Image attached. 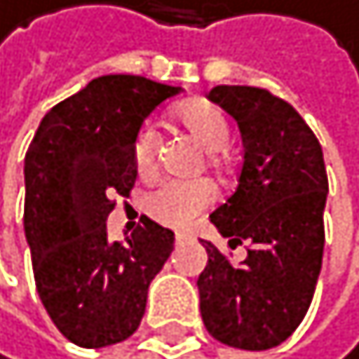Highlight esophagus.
<instances>
[{
  "mask_svg": "<svg viewBox=\"0 0 359 359\" xmlns=\"http://www.w3.org/2000/svg\"><path fill=\"white\" fill-rule=\"evenodd\" d=\"M187 240H190V235H185V233H176V244H185Z\"/></svg>",
  "mask_w": 359,
  "mask_h": 359,
  "instance_id": "34e87169",
  "label": "esophagus"
}]
</instances>
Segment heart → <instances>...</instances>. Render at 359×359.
I'll use <instances>...</instances> for the list:
<instances>
[{"label":"heart","instance_id":"heart-1","mask_svg":"<svg viewBox=\"0 0 359 359\" xmlns=\"http://www.w3.org/2000/svg\"><path fill=\"white\" fill-rule=\"evenodd\" d=\"M176 119L196 137L208 154V165L219 167V158L215 151L226 149L231 140V124L224 110L210 101L194 99L187 101L176 110ZM158 147H161V133L154 124H144L137 130L133 142V161L140 174H149L156 167ZM215 187L208 181H181L169 178L161 183L147 196V210L156 222L172 229H187L192 226L203 210L215 201Z\"/></svg>","mask_w":359,"mask_h":359}]
</instances>
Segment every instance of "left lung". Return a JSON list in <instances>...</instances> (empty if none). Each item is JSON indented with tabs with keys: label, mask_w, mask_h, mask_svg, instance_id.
Wrapping results in <instances>:
<instances>
[{
	"label": "left lung",
	"mask_w": 359,
	"mask_h": 359,
	"mask_svg": "<svg viewBox=\"0 0 359 359\" xmlns=\"http://www.w3.org/2000/svg\"><path fill=\"white\" fill-rule=\"evenodd\" d=\"M242 133L244 161L231 198L210 215L229 244H249L240 267L201 240L196 280L208 332L244 351L278 346L312 303L323 258L328 176L317 135L287 101L251 86L208 92Z\"/></svg>",
	"instance_id": "1"
}]
</instances>
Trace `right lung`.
<instances>
[{"label":"right lung","mask_w":359,"mask_h":359,"mask_svg":"<svg viewBox=\"0 0 359 359\" xmlns=\"http://www.w3.org/2000/svg\"><path fill=\"white\" fill-rule=\"evenodd\" d=\"M181 88L108 74L60 101L24 158V233L40 301L72 344L124 341L144 317L147 292L174 249V233L149 217L126 244L110 242L113 196H128L133 142L144 119Z\"/></svg>","instance_id":"1"}]
</instances>
